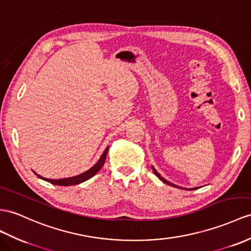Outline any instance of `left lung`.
<instances>
[{
	"mask_svg": "<svg viewBox=\"0 0 251 251\" xmlns=\"http://www.w3.org/2000/svg\"><path fill=\"white\" fill-rule=\"evenodd\" d=\"M152 169H153V172H154V174L157 176V178L158 179H160L161 181H163L164 183H165V184H168V185H170V186H175V187H178V186H176V185H175V184H173V183H170V182H168V181H166V180H165L164 178H163V176H161V175L160 174H158L157 172H156V170L153 168V167H152ZM180 188V187H179ZM193 189H196V188H191V191H193Z\"/></svg>",
	"mask_w": 251,
	"mask_h": 251,
	"instance_id": "left-lung-1",
	"label": "left lung"
}]
</instances>
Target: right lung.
I'll use <instances>...</instances> for the list:
<instances>
[{
	"label": "right lung",
	"mask_w": 251,
	"mask_h": 251,
	"mask_svg": "<svg viewBox=\"0 0 251 251\" xmlns=\"http://www.w3.org/2000/svg\"><path fill=\"white\" fill-rule=\"evenodd\" d=\"M107 151H108V147L103 152V154L101 155V157L99 158V161H98L93 167H91L87 172H85L81 175L75 176H71V178H66V179H58V180H52V179H47V178H42L39 175H37L38 178L48 181L52 183V184L55 185H60V186H70V185H75V184H79V183H82L84 181H86L88 179H90L91 176H94L99 170L101 169V167L104 165L105 162V158H106V154H107Z\"/></svg>",
	"instance_id": "add662e5"
}]
</instances>
